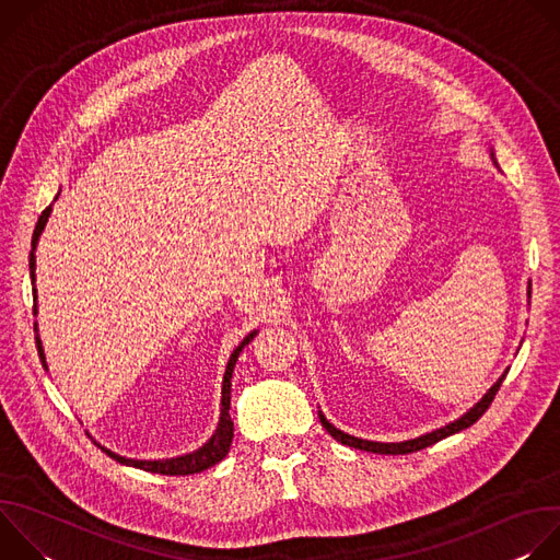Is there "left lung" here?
I'll list each match as a JSON object with an SVG mask.
<instances>
[{"label": "left lung", "mask_w": 560, "mask_h": 560, "mask_svg": "<svg viewBox=\"0 0 560 560\" xmlns=\"http://www.w3.org/2000/svg\"><path fill=\"white\" fill-rule=\"evenodd\" d=\"M490 156H492L494 166L499 168L497 156H494V148H490ZM527 296H532V283L527 285ZM505 376H508V370H505V372L499 376V381L483 394L481 401L474 404V406H471L463 417H458L456 421H452V423H447V425H443V428H436V430H432V432H428V434H421V436H417V439H408V441L381 443V441H368V439H359V436L346 434V432H341L339 428H335V425L324 417V412H318V421H322V425L330 432V436H335V439L341 441L343 445H350V447H357V450H365V452H374V454H410V452H419V450H423V447H430V445H434L436 441H441V439H445V436H450V434H456V432H460V430L474 425L478 419H481V417L486 415V410H488L490 404L494 401V396H497V392H499V387H501V383H503Z\"/></svg>", "instance_id": "1"}]
</instances>
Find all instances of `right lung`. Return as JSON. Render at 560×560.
<instances>
[{
  "label": "right lung",
  "mask_w": 560,
  "mask_h": 560,
  "mask_svg": "<svg viewBox=\"0 0 560 560\" xmlns=\"http://www.w3.org/2000/svg\"><path fill=\"white\" fill-rule=\"evenodd\" d=\"M59 197V192H57ZM55 197V201H57ZM52 212V203L39 214L37 219V225H35V232H33V250H31V259H28V268H31V281L35 285V250H37V244H39V236L48 223V217ZM33 301H35V314H37V290L33 288ZM35 332H37V324H35ZM259 330H253L242 343H238L234 348V352L230 354L228 359V365H225V374H223V383H221V415H219V423H217V430L214 434L195 452H188V454H182V456H173V458H156V460H143V458H126V456H119L117 452L100 445L110 458L119 460L121 465H130V467H139V469H145V471H152V474H168V476H186V474H197V471H203L212 465H217L221 458H225L228 450H230V443H232V436H234V423L230 419V387H232V372H234V365H236V359L238 354H242V350L257 337ZM37 339V352H39V359L44 363V368L48 370V363H46V354H44V348H42V339L39 335L35 337Z\"/></svg>",
  "instance_id": "right-lung-1"
}]
</instances>
